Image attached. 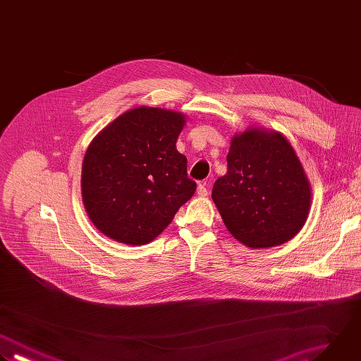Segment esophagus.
Returning a JSON list of instances; mask_svg holds the SVG:
<instances>
[{
    "label": "esophagus",
    "instance_id": "1",
    "mask_svg": "<svg viewBox=\"0 0 361 361\" xmlns=\"http://www.w3.org/2000/svg\"><path fill=\"white\" fill-rule=\"evenodd\" d=\"M207 193H209V190H207V183H206V182H200V183L197 185V195H199L200 197H204V196H207Z\"/></svg>",
    "mask_w": 361,
    "mask_h": 361
}]
</instances>
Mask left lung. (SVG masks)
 <instances>
[{
	"label": "left lung",
	"mask_w": 361,
	"mask_h": 361,
	"mask_svg": "<svg viewBox=\"0 0 361 361\" xmlns=\"http://www.w3.org/2000/svg\"><path fill=\"white\" fill-rule=\"evenodd\" d=\"M212 199L235 240L250 248H269L300 231L312 188L281 133L250 127L231 138L227 173L214 182Z\"/></svg>",
	"instance_id": "obj_1"
}]
</instances>
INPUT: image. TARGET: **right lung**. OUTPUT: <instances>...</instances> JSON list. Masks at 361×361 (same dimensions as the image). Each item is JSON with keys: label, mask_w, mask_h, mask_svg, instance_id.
<instances>
[{"label": "right lung", "mask_w": 361, "mask_h": 361, "mask_svg": "<svg viewBox=\"0 0 361 361\" xmlns=\"http://www.w3.org/2000/svg\"><path fill=\"white\" fill-rule=\"evenodd\" d=\"M185 114L140 106L104 127L82 165L86 213L106 237L130 245L157 238L196 190L176 141Z\"/></svg>", "instance_id": "right-lung-1"}]
</instances>
